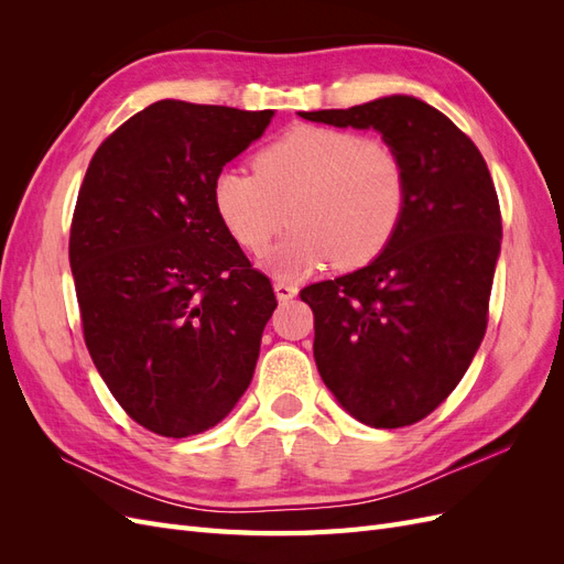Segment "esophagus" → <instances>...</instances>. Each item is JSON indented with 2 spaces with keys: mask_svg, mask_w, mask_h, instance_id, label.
Listing matches in <instances>:
<instances>
[{
  "mask_svg": "<svg viewBox=\"0 0 564 564\" xmlns=\"http://www.w3.org/2000/svg\"><path fill=\"white\" fill-rule=\"evenodd\" d=\"M296 294H299V289H296L294 284H289V282H275V296H278L280 303L292 301Z\"/></svg>",
  "mask_w": 564,
  "mask_h": 564,
  "instance_id": "esophagus-1",
  "label": "esophagus"
}]
</instances>
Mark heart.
<instances>
[{
    "label": "heart",
    "instance_id": "heart-1",
    "mask_svg": "<svg viewBox=\"0 0 564 564\" xmlns=\"http://www.w3.org/2000/svg\"><path fill=\"white\" fill-rule=\"evenodd\" d=\"M253 169H224L214 181V207L232 240L256 256L289 212L294 230L270 261L278 275L305 278L332 259L340 270L362 268L402 220L404 169L381 141L294 124L256 152Z\"/></svg>",
    "mask_w": 564,
    "mask_h": 564
}]
</instances>
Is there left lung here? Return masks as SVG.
<instances>
[{
  "instance_id": "obj_1",
  "label": "left lung",
  "mask_w": 564,
  "mask_h": 564,
  "mask_svg": "<svg viewBox=\"0 0 564 564\" xmlns=\"http://www.w3.org/2000/svg\"><path fill=\"white\" fill-rule=\"evenodd\" d=\"M332 127L377 129L404 169L402 220L369 265L305 286L319 377L371 429L429 416L480 348L501 209L480 150L447 115L414 96L303 112Z\"/></svg>"
}]
</instances>
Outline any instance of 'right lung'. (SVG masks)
Masks as SVG:
<instances>
[{"instance_id":"add662e5","label":"right lung","mask_w":564,"mask_h":564,"mask_svg":"<svg viewBox=\"0 0 564 564\" xmlns=\"http://www.w3.org/2000/svg\"><path fill=\"white\" fill-rule=\"evenodd\" d=\"M272 115L158 100L100 143L79 187L70 268L84 340L119 406L162 437L232 412L278 308L212 195Z\"/></svg>"}]
</instances>
